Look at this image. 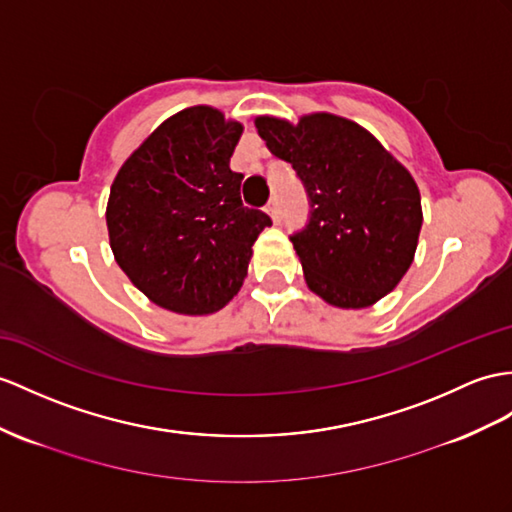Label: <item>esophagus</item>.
I'll return each instance as SVG.
<instances>
[{"label":"esophagus","mask_w":512,"mask_h":512,"mask_svg":"<svg viewBox=\"0 0 512 512\" xmlns=\"http://www.w3.org/2000/svg\"><path fill=\"white\" fill-rule=\"evenodd\" d=\"M267 215L271 217V221H273V223H278V221H280V208H278V204H276V202H271V204L267 206Z\"/></svg>","instance_id":"esophagus-1"}]
</instances>
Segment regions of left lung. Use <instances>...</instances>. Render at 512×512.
<instances>
[{
  "label": "left lung",
  "mask_w": 512,
  "mask_h": 512,
  "mask_svg": "<svg viewBox=\"0 0 512 512\" xmlns=\"http://www.w3.org/2000/svg\"><path fill=\"white\" fill-rule=\"evenodd\" d=\"M254 126L310 197L308 228L291 239L308 289L345 310L380 302L417 252L423 210L410 171L369 130L332 112L297 123L258 115Z\"/></svg>",
  "instance_id": "8db88e82"
}]
</instances>
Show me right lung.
<instances>
[{
  "mask_svg": "<svg viewBox=\"0 0 512 512\" xmlns=\"http://www.w3.org/2000/svg\"><path fill=\"white\" fill-rule=\"evenodd\" d=\"M243 123L199 104L165 119L119 167L106 204L117 265L149 302L213 315L241 291L271 219L241 204L230 158Z\"/></svg>",
  "mask_w": 512,
  "mask_h": 512,
  "instance_id": "add662e5",
  "label": "right lung"
}]
</instances>
